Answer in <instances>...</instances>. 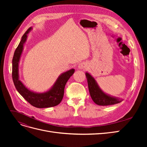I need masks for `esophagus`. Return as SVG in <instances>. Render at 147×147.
I'll list each match as a JSON object with an SVG mask.
<instances>
[{"label": "esophagus", "instance_id": "1", "mask_svg": "<svg viewBox=\"0 0 147 147\" xmlns=\"http://www.w3.org/2000/svg\"><path fill=\"white\" fill-rule=\"evenodd\" d=\"M78 69H83V70H86L87 68V65L85 63H81L78 65Z\"/></svg>", "mask_w": 147, "mask_h": 147}]
</instances>
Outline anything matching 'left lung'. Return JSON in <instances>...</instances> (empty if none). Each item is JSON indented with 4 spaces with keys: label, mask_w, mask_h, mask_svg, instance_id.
I'll list each match as a JSON object with an SVG mask.
<instances>
[{
    "label": "left lung",
    "mask_w": 147,
    "mask_h": 147,
    "mask_svg": "<svg viewBox=\"0 0 147 147\" xmlns=\"http://www.w3.org/2000/svg\"><path fill=\"white\" fill-rule=\"evenodd\" d=\"M90 94L92 100L99 105H110L121 102L122 100L116 97L110 96L102 91L90 74L86 73Z\"/></svg>",
    "instance_id": "left-lung-1"
}]
</instances>
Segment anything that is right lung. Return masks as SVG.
<instances>
[{"label":"right lung","instance_id":"right-lung-1","mask_svg":"<svg viewBox=\"0 0 147 147\" xmlns=\"http://www.w3.org/2000/svg\"><path fill=\"white\" fill-rule=\"evenodd\" d=\"M31 28L24 34L18 46L17 47L12 60V78L15 88L20 94L30 104L37 108H48L57 105L63 100L64 88L67 82L74 74V69L62 74L57 79L54 85L50 90L43 93L34 92L29 90L19 80L18 64L23 50L24 43L26 41L28 34Z\"/></svg>","mask_w":147,"mask_h":147}]
</instances>
